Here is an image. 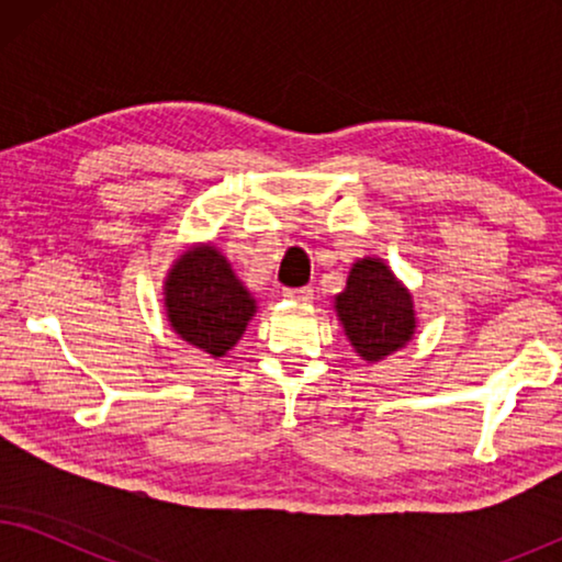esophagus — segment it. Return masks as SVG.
Returning a JSON list of instances; mask_svg holds the SVG:
<instances>
[{"label":"esophagus","instance_id":"1","mask_svg":"<svg viewBox=\"0 0 562 562\" xmlns=\"http://www.w3.org/2000/svg\"><path fill=\"white\" fill-rule=\"evenodd\" d=\"M283 296L294 299V302H312L314 291H312L310 286H302V289H283Z\"/></svg>","mask_w":562,"mask_h":562}]
</instances>
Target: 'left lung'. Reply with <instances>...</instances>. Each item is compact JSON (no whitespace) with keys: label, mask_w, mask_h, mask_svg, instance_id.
Returning a JSON list of instances; mask_svg holds the SVG:
<instances>
[{"label":"left lung","mask_w":562,"mask_h":562,"mask_svg":"<svg viewBox=\"0 0 562 562\" xmlns=\"http://www.w3.org/2000/svg\"><path fill=\"white\" fill-rule=\"evenodd\" d=\"M335 310L352 348L371 363L404 348L417 327L412 294L379 258L352 266L348 286L335 296Z\"/></svg>","instance_id":"1"}]
</instances>
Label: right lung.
Masks as SVG:
<instances>
[{
	"label": "right lung",
	"instance_id": "add662e5",
	"mask_svg": "<svg viewBox=\"0 0 562 562\" xmlns=\"http://www.w3.org/2000/svg\"><path fill=\"white\" fill-rule=\"evenodd\" d=\"M166 314L181 340L222 358L243 337L256 299L214 245H196L168 273Z\"/></svg>",
	"mask_w": 562,
	"mask_h": 562
}]
</instances>
